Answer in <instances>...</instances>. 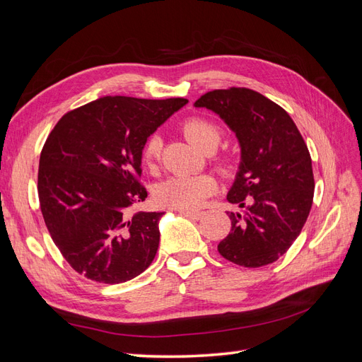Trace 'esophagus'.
<instances>
[{"instance_id":"esophagus-1","label":"esophagus","mask_w":362,"mask_h":362,"mask_svg":"<svg viewBox=\"0 0 362 362\" xmlns=\"http://www.w3.org/2000/svg\"><path fill=\"white\" fill-rule=\"evenodd\" d=\"M180 213L182 214V216H185V217H190V218H193V221H199V218L202 217V211H199V210H180Z\"/></svg>"}]
</instances>
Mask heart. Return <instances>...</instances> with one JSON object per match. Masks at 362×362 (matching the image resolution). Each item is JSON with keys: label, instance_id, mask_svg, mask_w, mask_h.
Returning <instances> with one entry per match:
<instances>
[{"label": "heart", "instance_id": "b5f03b06", "mask_svg": "<svg viewBox=\"0 0 362 362\" xmlns=\"http://www.w3.org/2000/svg\"><path fill=\"white\" fill-rule=\"evenodd\" d=\"M181 128L185 137L204 152L210 148H217L218 141L222 139L221 128L211 120L201 116H192L184 120ZM161 146V137L157 134L145 140L144 146H141V160L146 166H156L160 158ZM216 190L217 181L210 173L178 175V177H170L157 185L156 198L163 205L190 210V208L201 206L208 196L214 194Z\"/></svg>", "mask_w": 362, "mask_h": 362}]
</instances>
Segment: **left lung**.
I'll use <instances>...</instances> for the list:
<instances>
[{
  "mask_svg": "<svg viewBox=\"0 0 362 362\" xmlns=\"http://www.w3.org/2000/svg\"><path fill=\"white\" fill-rule=\"evenodd\" d=\"M194 107L223 119L242 149L228 202L231 231L217 246L225 259L261 267L282 257L300 234L314 198L310 151L290 115L269 98L246 87L213 90Z\"/></svg>",
  "mask_w": 362,
  "mask_h": 362,
  "instance_id": "8db88e82",
  "label": "left lung"
}]
</instances>
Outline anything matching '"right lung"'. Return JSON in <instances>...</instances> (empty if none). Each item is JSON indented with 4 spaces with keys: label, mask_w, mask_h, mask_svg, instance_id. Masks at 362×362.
<instances>
[{
    "label": "right lung",
    "mask_w": 362,
    "mask_h": 362,
    "mask_svg": "<svg viewBox=\"0 0 362 362\" xmlns=\"http://www.w3.org/2000/svg\"><path fill=\"white\" fill-rule=\"evenodd\" d=\"M189 101L104 96L64 115L40 152L43 221L69 266L87 279L120 284L156 258L164 213H133L148 196L141 146Z\"/></svg>",
    "instance_id": "right-lung-1"
}]
</instances>
